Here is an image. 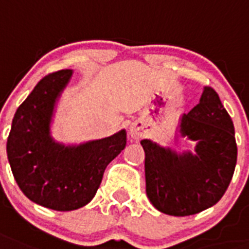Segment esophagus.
<instances>
[{"mask_svg": "<svg viewBox=\"0 0 249 249\" xmlns=\"http://www.w3.org/2000/svg\"><path fill=\"white\" fill-rule=\"evenodd\" d=\"M129 134L133 139H139V133L133 126H130V129H129Z\"/></svg>", "mask_w": 249, "mask_h": 249, "instance_id": "34e87169", "label": "esophagus"}]
</instances>
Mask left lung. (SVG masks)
<instances>
[{"mask_svg": "<svg viewBox=\"0 0 249 249\" xmlns=\"http://www.w3.org/2000/svg\"><path fill=\"white\" fill-rule=\"evenodd\" d=\"M180 134L196 141V155H178L143 139L145 192L159 211L195 215L221 199L233 178L236 143L233 120L219 94L205 87L197 106L180 119Z\"/></svg>", "mask_w": 249, "mask_h": 249, "instance_id": "obj_1", "label": "left lung"}]
</instances>
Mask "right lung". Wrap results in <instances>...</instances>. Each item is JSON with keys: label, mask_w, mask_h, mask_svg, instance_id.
<instances>
[{"label": "right lung", "mask_w": 249, "mask_h": 249, "mask_svg": "<svg viewBox=\"0 0 249 249\" xmlns=\"http://www.w3.org/2000/svg\"><path fill=\"white\" fill-rule=\"evenodd\" d=\"M72 70H58L40 79L18 107L7 138V157L24 195L38 205L71 211L92 201L105 169L126 145V133L80 145L52 139L50 125L54 105Z\"/></svg>", "instance_id": "add662e5"}]
</instances>
